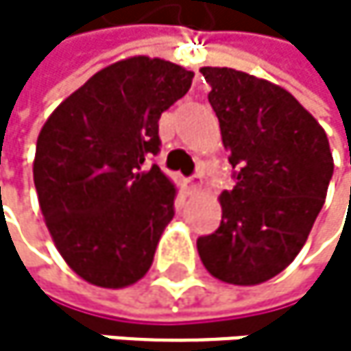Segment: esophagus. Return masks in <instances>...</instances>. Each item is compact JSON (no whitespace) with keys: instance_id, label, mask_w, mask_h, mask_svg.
<instances>
[{"instance_id":"esophagus-1","label":"esophagus","mask_w":351,"mask_h":351,"mask_svg":"<svg viewBox=\"0 0 351 351\" xmlns=\"http://www.w3.org/2000/svg\"><path fill=\"white\" fill-rule=\"evenodd\" d=\"M199 187H202V183H199V179H197V177H189V179H185V191H187L189 195L197 193V191H199Z\"/></svg>"}]
</instances>
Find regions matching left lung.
Returning a JSON list of instances; mask_svg holds the SVG:
<instances>
[{
    "label": "left lung",
    "instance_id": "8db88e82",
    "mask_svg": "<svg viewBox=\"0 0 351 351\" xmlns=\"http://www.w3.org/2000/svg\"><path fill=\"white\" fill-rule=\"evenodd\" d=\"M236 185L223 191L221 225L197 238L221 282L254 287L287 269L324 204L332 154L324 128L289 90L229 66H202Z\"/></svg>",
    "mask_w": 351,
    "mask_h": 351
}]
</instances>
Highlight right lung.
Listing matches in <instances>:
<instances>
[{"instance_id":"obj_1","label":"right lung","mask_w":351,"mask_h":351,"mask_svg":"<svg viewBox=\"0 0 351 351\" xmlns=\"http://www.w3.org/2000/svg\"><path fill=\"white\" fill-rule=\"evenodd\" d=\"M191 80L193 71L164 58H122L66 97L39 130V208L64 263L94 287L126 289L154 263L177 187L147 162L160 152V115Z\"/></svg>"}]
</instances>
